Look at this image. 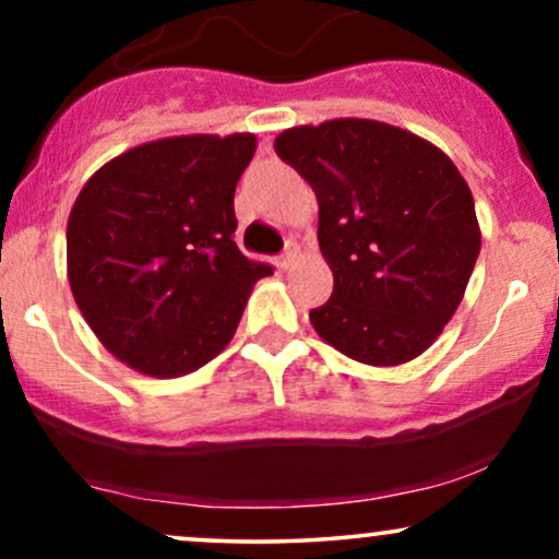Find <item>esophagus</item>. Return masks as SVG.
<instances>
[{
  "instance_id": "1",
  "label": "esophagus",
  "mask_w": 559,
  "mask_h": 559,
  "mask_svg": "<svg viewBox=\"0 0 559 559\" xmlns=\"http://www.w3.org/2000/svg\"><path fill=\"white\" fill-rule=\"evenodd\" d=\"M299 258V249L297 247H288L284 254H281L278 260H275V265H278V271H288V267L294 265V260Z\"/></svg>"
}]
</instances>
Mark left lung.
<instances>
[{"label": "left lung", "instance_id": "1", "mask_svg": "<svg viewBox=\"0 0 559 559\" xmlns=\"http://www.w3.org/2000/svg\"><path fill=\"white\" fill-rule=\"evenodd\" d=\"M275 155L318 197L333 294L312 329L349 360L396 368L457 312L480 252L471 186L439 146L365 118L294 126Z\"/></svg>", "mask_w": 559, "mask_h": 559}]
</instances>
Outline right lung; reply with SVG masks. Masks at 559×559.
Segmentation results:
<instances>
[{
  "label": "right lung",
  "instance_id": "obj_1",
  "mask_svg": "<svg viewBox=\"0 0 559 559\" xmlns=\"http://www.w3.org/2000/svg\"><path fill=\"white\" fill-rule=\"evenodd\" d=\"M254 133H189L133 146L83 183L68 217V281L110 355L178 378L230 344L273 271L234 241V191Z\"/></svg>",
  "mask_w": 559,
  "mask_h": 559
}]
</instances>
